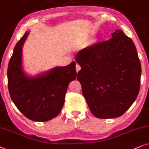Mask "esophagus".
<instances>
[{
    "label": "esophagus",
    "mask_w": 149,
    "mask_h": 149,
    "mask_svg": "<svg viewBox=\"0 0 149 149\" xmlns=\"http://www.w3.org/2000/svg\"><path fill=\"white\" fill-rule=\"evenodd\" d=\"M81 69V67H80V65H79V64H78V63H77L76 64V71L77 72H78V71H79Z\"/></svg>",
    "instance_id": "esophagus-1"
}]
</instances>
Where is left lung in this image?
I'll return each mask as SVG.
<instances>
[{
    "instance_id": "1",
    "label": "left lung",
    "mask_w": 149,
    "mask_h": 149,
    "mask_svg": "<svg viewBox=\"0 0 149 149\" xmlns=\"http://www.w3.org/2000/svg\"><path fill=\"white\" fill-rule=\"evenodd\" d=\"M77 79L91 112L100 118L119 117L138 97L141 64L136 46L121 30L112 38L82 49Z\"/></svg>"
}]
</instances>
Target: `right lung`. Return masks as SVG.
<instances>
[{
  "instance_id": "obj_1",
  "label": "right lung",
  "mask_w": 149,
  "mask_h": 149,
  "mask_svg": "<svg viewBox=\"0 0 149 149\" xmlns=\"http://www.w3.org/2000/svg\"><path fill=\"white\" fill-rule=\"evenodd\" d=\"M29 32L13 49L7 69L8 88L11 100L26 117L39 122L57 116L65 102L69 82L76 80V62L57 67L35 78L25 74L22 67V49Z\"/></svg>"
}]
</instances>
